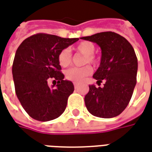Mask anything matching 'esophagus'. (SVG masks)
Listing matches in <instances>:
<instances>
[{
  "label": "esophagus",
  "mask_w": 152,
  "mask_h": 152,
  "mask_svg": "<svg viewBox=\"0 0 152 152\" xmlns=\"http://www.w3.org/2000/svg\"><path fill=\"white\" fill-rule=\"evenodd\" d=\"M74 86H75V89H77V87H78V84L77 83H74Z\"/></svg>",
  "instance_id": "esophagus-1"
}]
</instances>
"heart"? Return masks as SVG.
Masks as SVG:
<instances>
[{
  "label": "heart",
  "mask_w": 152,
  "mask_h": 152,
  "mask_svg": "<svg viewBox=\"0 0 152 152\" xmlns=\"http://www.w3.org/2000/svg\"><path fill=\"white\" fill-rule=\"evenodd\" d=\"M95 46L88 41L81 42L75 47V50L85 55L84 64L87 63H95L96 59L94 56ZM58 63L62 67H67L71 64L72 54L68 48L63 49L58 54ZM92 72V68L90 65H84L83 67H72L65 71V77L69 80L75 83H79L83 81L85 77L88 76Z\"/></svg>",
  "instance_id": "1"
}]
</instances>
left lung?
Here are the masks:
<instances>
[{"instance_id":"left-lung-1","label":"left lung","mask_w":152,"mask_h":152,"mask_svg":"<svg viewBox=\"0 0 152 152\" xmlns=\"http://www.w3.org/2000/svg\"><path fill=\"white\" fill-rule=\"evenodd\" d=\"M82 39L96 43L101 48V61L93 75L104 87L89 85L85 104L91 114L112 118L122 113L129 104L137 83L138 59L132 45L115 32L97 33Z\"/></svg>"}]
</instances>
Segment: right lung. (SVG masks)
I'll return each instance as SVG.
<instances>
[{"label": "right lung", "instance_id": "obj_1", "mask_svg": "<svg viewBox=\"0 0 152 152\" xmlns=\"http://www.w3.org/2000/svg\"><path fill=\"white\" fill-rule=\"evenodd\" d=\"M78 39L39 33L26 38L18 48L12 67L15 92L33 119L48 121L65 111L75 87L72 82L64 80L57 57L61 51ZM51 78L58 81L56 87L48 86Z\"/></svg>", "mask_w": 152, "mask_h": 152}]
</instances>
